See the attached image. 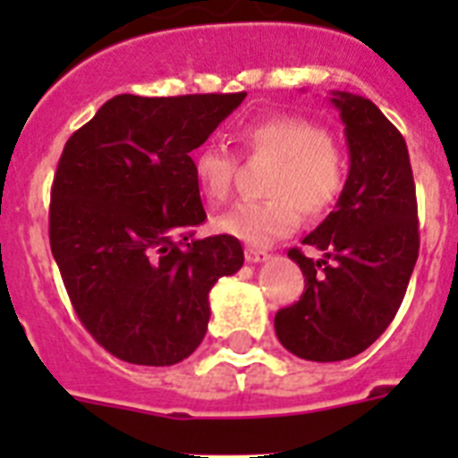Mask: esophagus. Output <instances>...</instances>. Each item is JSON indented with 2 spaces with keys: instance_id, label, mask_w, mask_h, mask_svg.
I'll return each instance as SVG.
<instances>
[{
  "instance_id": "1",
  "label": "esophagus",
  "mask_w": 458,
  "mask_h": 458,
  "mask_svg": "<svg viewBox=\"0 0 458 458\" xmlns=\"http://www.w3.org/2000/svg\"><path fill=\"white\" fill-rule=\"evenodd\" d=\"M245 259H248L250 264H259V261H266V259H268V252L261 248H252V245H250V248H245Z\"/></svg>"
}]
</instances>
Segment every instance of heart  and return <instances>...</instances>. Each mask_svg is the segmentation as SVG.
Listing matches in <instances>:
<instances>
[{"label": "heart", "mask_w": 458, "mask_h": 458, "mask_svg": "<svg viewBox=\"0 0 458 458\" xmlns=\"http://www.w3.org/2000/svg\"><path fill=\"white\" fill-rule=\"evenodd\" d=\"M248 157H266L264 194L268 199L242 201L213 220V229L245 242H268L291 233L307 220L327 216L342 199L349 160L337 140L302 116L277 114L250 121L238 131ZM238 160L220 144H206L192 157L194 183L210 204L232 194Z\"/></svg>", "instance_id": "obj_1"}]
</instances>
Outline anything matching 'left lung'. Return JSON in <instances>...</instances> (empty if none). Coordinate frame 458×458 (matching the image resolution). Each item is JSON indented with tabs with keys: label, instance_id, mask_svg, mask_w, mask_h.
<instances>
[{
	"label": "left lung",
	"instance_id": "left-lung-1",
	"mask_svg": "<svg viewBox=\"0 0 458 458\" xmlns=\"http://www.w3.org/2000/svg\"><path fill=\"white\" fill-rule=\"evenodd\" d=\"M351 169L342 199L289 257L305 275L301 301L275 314L286 351L337 362L369 349L402 305L420 252L418 199L402 132L371 100L335 91Z\"/></svg>",
	"mask_w": 458,
	"mask_h": 458
}]
</instances>
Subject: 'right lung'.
Wrapping results in <instances>:
<instances>
[{
    "label": "right lung",
    "instance_id": "obj_1",
    "mask_svg": "<svg viewBox=\"0 0 458 458\" xmlns=\"http://www.w3.org/2000/svg\"><path fill=\"white\" fill-rule=\"evenodd\" d=\"M248 93H121L64 147L50 248L91 337L131 365L188 358L208 327V291L242 266L238 238L204 225L192 156Z\"/></svg>",
    "mask_w": 458,
    "mask_h": 458
}]
</instances>
